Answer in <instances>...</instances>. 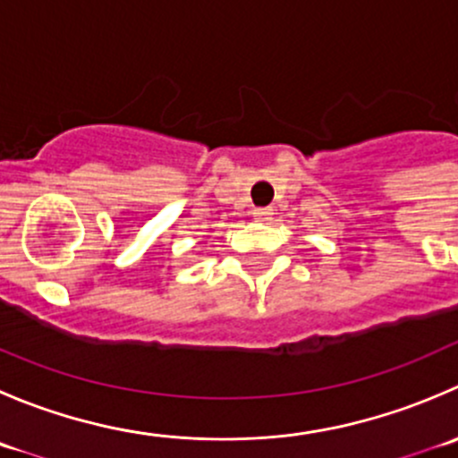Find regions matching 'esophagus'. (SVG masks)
Listing matches in <instances>:
<instances>
[{
	"mask_svg": "<svg viewBox=\"0 0 458 458\" xmlns=\"http://www.w3.org/2000/svg\"><path fill=\"white\" fill-rule=\"evenodd\" d=\"M270 215H273V212H270V208H255V210H252V216L259 221H268Z\"/></svg>",
	"mask_w": 458,
	"mask_h": 458,
	"instance_id": "esophagus-1",
	"label": "esophagus"
}]
</instances>
